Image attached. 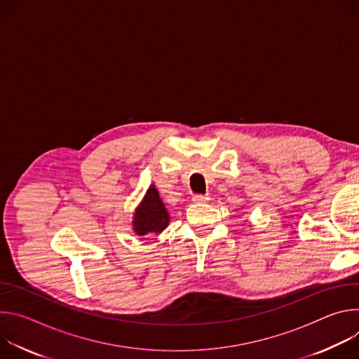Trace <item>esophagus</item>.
I'll list each match as a JSON object with an SVG mask.
<instances>
[{
	"instance_id": "1",
	"label": "esophagus",
	"mask_w": 359,
	"mask_h": 359,
	"mask_svg": "<svg viewBox=\"0 0 359 359\" xmlns=\"http://www.w3.org/2000/svg\"><path fill=\"white\" fill-rule=\"evenodd\" d=\"M209 200H210L209 194H196V196H193L194 203H208Z\"/></svg>"
}]
</instances>
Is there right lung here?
<instances>
[{"instance_id": "1", "label": "right lung", "mask_w": 359, "mask_h": 359, "mask_svg": "<svg viewBox=\"0 0 359 359\" xmlns=\"http://www.w3.org/2000/svg\"><path fill=\"white\" fill-rule=\"evenodd\" d=\"M169 224V213L159 197V191L155 186L149 187L142 204L135 213L133 230L139 236L147 233H161Z\"/></svg>"}]
</instances>
